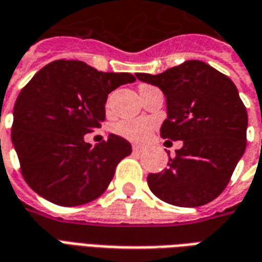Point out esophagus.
I'll return each mask as SVG.
<instances>
[{"label":"esophagus","instance_id":"1","mask_svg":"<svg viewBox=\"0 0 262 262\" xmlns=\"http://www.w3.org/2000/svg\"><path fill=\"white\" fill-rule=\"evenodd\" d=\"M140 151H142V147L135 144V146H133V153H140Z\"/></svg>","mask_w":262,"mask_h":262}]
</instances>
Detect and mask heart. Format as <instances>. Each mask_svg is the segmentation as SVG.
I'll return each instance as SVG.
<instances>
[{
  "instance_id": "heart-1",
  "label": "heart",
  "mask_w": 262,
  "mask_h": 262,
  "mask_svg": "<svg viewBox=\"0 0 262 262\" xmlns=\"http://www.w3.org/2000/svg\"><path fill=\"white\" fill-rule=\"evenodd\" d=\"M153 127L154 122L150 119H123L115 125V132L130 142L140 143L147 139Z\"/></svg>"
}]
</instances>
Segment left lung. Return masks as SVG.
<instances>
[{
  "label": "left lung",
  "instance_id": "1",
  "mask_svg": "<svg viewBox=\"0 0 262 262\" xmlns=\"http://www.w3.org/2000/svg\"><path fill=\"white\" fill-rule=\"evenodd\" d=\"M136 77L167 98L161 137L184 142L165 170L148 174L151 192L184 208L212 202L227 187L247 144V111L234 82L199 60Z\"/></svg>",
  "mask_w": 262,
  "mask_h": 262
}]
</instances>
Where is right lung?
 Here are the masks:
<instances>
[{"label":"right lung","mask_w":262,"mask_h":262,"mask_svg":"<svg viewBox=\"0 0 262 262\" xmlns=\"http://www.w3.org/2000/svg\"><path fill=\"white\" fill-rule=\"evenodd\" d=\"M129 73H103L78 60H56L20 90L14 106L12 143L26 184L60 206L101 196L130 143L109 135L91 147L84 135L101 127L108 94L135 82Z\"/></svg>","instance_id":"obj_1"}]
</instances>
